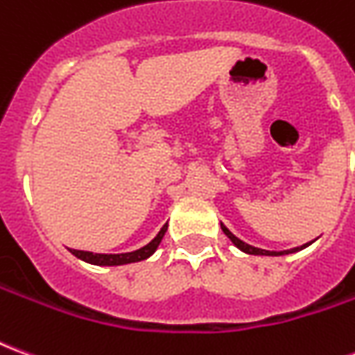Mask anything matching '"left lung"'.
Wrapping results in <instances>:
<instances>
[{
    "label": "left lung",
    "instance_id": "left-lung-1",
    "mask_svg": "<svg viewBox=\"0 0 355 355\" xmlns=\"http://www.w3.org/2000/svg\"><path fill=\"white\" fill-rule=\"evenodd\" d=\"M220 226H223L224 234H226V236H228V238L232 239V243H234V245L238 247V249H241V251H243V253H247V254H264V257H279V254H289V253H297V251H302L304 247H308V245H310V243H312V241H310V243H304V245L295 247V249H289V251H266V249H259V247L249 245V243H245V241H241V239H239V238H236V236H234V234H232V232L228 230V228H226L224 224H220Z\"/></svg>",
    "mask_w": 355,
    "mask_h": 355
}]
</instances>
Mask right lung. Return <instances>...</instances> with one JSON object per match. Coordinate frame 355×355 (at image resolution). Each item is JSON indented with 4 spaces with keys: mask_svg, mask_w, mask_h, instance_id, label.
<instances>
[{
    "mask_svg": "<svg viewBox=\"0 0 355 355\" xmlns=\"http://www.w3.org/2000/svg\"><path fill=\"white\" fill-rule=\"evenodd\" d=\"M167 232V224L163 226L159 234L155 236L148 245L140 247L137 251H131V253H119V254H102V253H89V251H76L72 249V254H76L81 261L89 262V264H96V266H121V264H131V262L144 261L148 257H152L155 253L157 245L162 243L163 236Z\"/></svg>",
    "mask_w": 355,
    "mask_h": 355,
    "instance_id": "obj_1",
    "label": "right lung"
}]
</instances>
